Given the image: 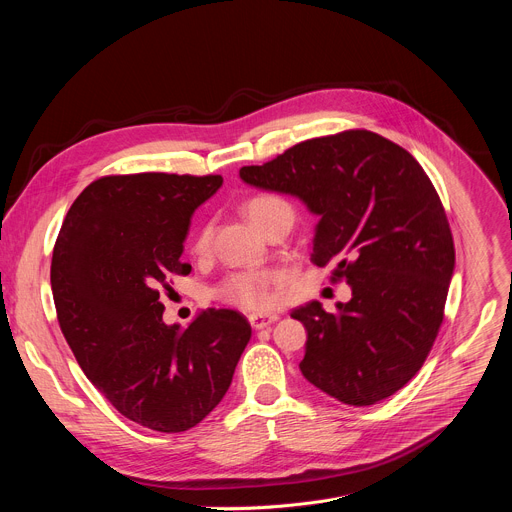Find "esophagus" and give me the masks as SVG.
<instances>
[{"label":"esophagus","mask_w":512,"mask_h":512,"mask_svg":"<svg viewBox=\"0 0 512 512\" xmlns=\"http://www.w3.org/2000/svg\"><path fill=\"white\" fill-rule=\"evenodd\" d=\"M277 320H279V318L273 316V314H269V316H257V314H253V316H249V322H251V326H253L255 330H263V328L275 324Z\"/></svg>","instance_id":"esophagus-1"}]
</instances>
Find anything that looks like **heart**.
I'll return each mask as SVG.
<instances>
[{
  "label": "heart",
  "mask_w": 512,
  "mask_h": 512,
  "mask_svg": "<svg viewBox=\"0 0 512 512\" xmlns=\"http://www.w3.org/2000/svg\"><path fill=\"white\" fill-rule=\"evenodd\" d=\"M243 212L247 214L249 221L265 233L279 218H294V208L287 200H283L277 194H255L245 200ZM212 227L210 223H204L196 229V233L190 239V249L196 255H202L210 247ZM275 279V273L269 269H249V271H237L223 279V283L216 287V296L225 304H231L241 310L251 312H263L271 306V283Z\"/></svg>",
  "instance_id": "heart-1"
}]
</instances>
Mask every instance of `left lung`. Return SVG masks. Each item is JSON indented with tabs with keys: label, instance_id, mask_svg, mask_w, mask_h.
<instances>
[{
	"label": "left lung",
	"instance_id": "8db88e82",
	"mask_svg": "<svg viewBox=\"0 0 512 512\" xmlns=\"http://www.w3.org/2000/svg\"><path fill=\"white\" fill-rule=\"evenodd\" d=\"M239 174L318 214L310 261L352 287L334 314L320 302L291 312L308 330L302 375L356 407L397 393L440 332L456 263L446 210L419 162L379 133L348 129Z\"/></svg>",
	"mask_w": 512,
	"mask_h": 512
}]
</instances>
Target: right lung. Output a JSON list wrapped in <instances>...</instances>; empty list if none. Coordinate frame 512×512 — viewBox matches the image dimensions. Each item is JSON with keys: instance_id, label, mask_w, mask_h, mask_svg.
<instances>
[{"instance_id": "1", "label": "right lung", "mask_w": 512, "mask_h": 512, "mask_svg": "<svg viewBox=\"0 0 512 512\" xmlns=\"http://www.w3.org/2000/svg\"><path fill=\"white\" fill-rule=\"evenodd\" d=\"M221 176H103L72 202L50 283L60 330L87 379L127 419L178 433L225 397L251 324L208 308L188 328L164 322L160 289L188 275L184 239Z\"/></svg>"}]
</instances>
